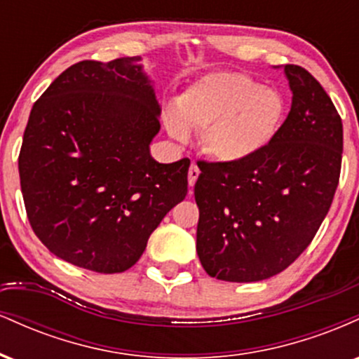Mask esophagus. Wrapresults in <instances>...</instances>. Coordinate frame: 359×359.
I'll use <instances>...</instances> for the list:
<instances>
[{"label": "esophagus", "instance_id": "esophagus-1", "mask_svg": "<svg viewBox=\"0 0 359 359\" xmlns=\"http://www.w3.org/2000/svg\"><path fill=\"white\" fill-rule=\"evenodd\" d=\"M199 174H201L199 167H197L196 163H192L191 168H189V185H191V187H194V184H196V180H197V177H199Z\"/></svg>", "mask_w": 359, "mask_h": 359}]
</instances>
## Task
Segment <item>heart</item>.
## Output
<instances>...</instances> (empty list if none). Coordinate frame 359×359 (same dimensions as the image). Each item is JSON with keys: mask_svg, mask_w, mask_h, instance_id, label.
<instances>
[{"mask_svg": "<svg viewBox=\"0 0 359 359\" xmlns=\"http://www.w3.org/2000/svg\"><path fill=\"white\" fill-rule=\"evenodd\" d=\"M287 104L277 89L241 72H212L184 90L163 109V126L179 143L203 131V147L226 163H240L265 151L278 137Z\"/></svg>", "mask_w": 359, "mask_h": 359, "instance_id": "1", "label": "heart"}]
</instances>
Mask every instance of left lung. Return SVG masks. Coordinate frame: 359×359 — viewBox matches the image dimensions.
<instances>
[{"instance_id":"1","label":"left lung","mask_w":359,"mask_h":359,"mask_svg":"<svg viewBox=\"0 0 359 359\" xmlns=\"http://www.w3.org/2000/svg\"><path fill=\"white\" fill-rule=\"evenodd\" d=\"M283 74L292 106L275 142L246 162H199L196 250L217 280L259 282L285 270L316 236L339 182L343 123L331 97L300 65Z\"/></svg>"}]
</instances>
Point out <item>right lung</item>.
Returning a JSON list of instances; mask_svg holds the SVG:
<instances>
[{
    "label": "right lung",
    "mask_w": 359,
    "mask_h": 359,
    "mask_svg": "<svg viewBox=\"0 0 359 359\" xmlns=\"http://www.w3.org/2000/svg\"><path fill=\"white\" fill-rule=\"evenodd\" d=\"M160 113L142 57L74 64L35 102L20 184L32 229L55 257L97 273L125 271L185 199L191 160L150 155Z\"/></svg>",
    "instance_id": "1"
}]
</instances>
